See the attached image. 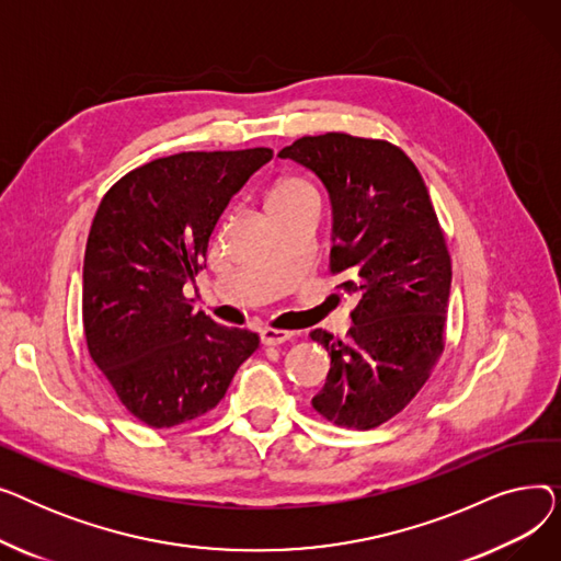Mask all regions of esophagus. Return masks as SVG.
<instances>
[{
  "instance_id": "34e87169",
  "label": "esophagus",
  "mask_w": 561,
  "mask_h": 561,
  "mask_svg": "<svg viewBox=\"0 0 561 561\" xmlns=\"http://www.w3.org/2000/svg\"><path fill=\"white\" fill-rule=\"evenodd\" d=\"M290 339H293V332H286V330H273V328L261 330L263 345H282V343H286Z\"/></svg>"
}]
</instances>
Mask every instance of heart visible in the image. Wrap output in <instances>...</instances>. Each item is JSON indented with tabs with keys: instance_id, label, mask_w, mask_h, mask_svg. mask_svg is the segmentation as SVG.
Returning <instances> with one entry per match:
<instances>
[{
	"instance_id": "b5f03b06",
	"label": "heart",
	"mask_w": 561,
	"mask_h": 561,
	"mask_svg": "<svg viewBox=\"0 0 561 561\" xmlns=\"http://www.w3.org/2000/svg\"><path fill=\"white\" fill-rule=\"evenodd\" d=\"M268 209L275 220H284L307 209H320V191L302 174H286L268 191Z\"/></svg>"
}]
</instances>
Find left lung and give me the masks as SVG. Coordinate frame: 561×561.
<instances>
[{
    "instance_id": "8db88e82",
    "label": "left lung",
    "mask_w": 561,
    "mask_h": 561,
    "mask_svg": "<svg viewBox=\"0 0 561 561\" xmlns=\"http://www.w3.org/2000/svg\"><path fill=\"white\" fill-rule=\"evenodd\" d=\"M279 157L328 186L330 273L357 298L347 341L309 334L332 357L311 404L339 427H379L416 398L446 350L453 263L444 229L416 163L389 140L328 131L298 138Z\"/></svg>"
}]
</instances>
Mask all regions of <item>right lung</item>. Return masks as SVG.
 Here are the masks:
<instances>
[{"instance_id":"1","label":"right lung","mask_w":561,"mask_h":561,"mask_svg":"<svg viewBox=\"0 0 561 561\" xmlns=\"http://www.w3.org/2000/svg\"><path fill=\"white\" fill-rule=\"evenodd\" d=\"M271 147L182 152L121 176L102 197L83 256L88 355L140 423H191L225 398L259 334L222 328L184 296L211 233Z\"/></svg>"}]
</instances>
